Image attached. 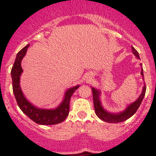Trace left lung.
I'll return each mask as SVG.
<instances>
[{
  "label": "left lung",
  "mask_w": 156,
  "mask_h": 156,
  "mask_svg": "<svg viewBox=\"0 0 156 156\" xmlns=\"http://www.w3.org/2000/svg\"><path fill=\"white\" fill-rule=\"evenodd\" d=\"M131 49L133 54L136 56V57L138 58V59H140L138 52L135 50V48H133V47H132ZM141 75H142L143 78H144V70H143V68H141ZM146 84H144V88H143L142 94H140V96L139 98L137 99V100H136L134 103L130 104V106H129L128 107H127L126 109L123 112H121L120 114L116 115V114H111V113H108L103 109V108L101 106V103H100V99H99L100 92H99L97 90H96L95 88L92 87L93 99H94V108H95L96 114H97V115L98 116L101 120L104 121V122H108V123H119V122H124V121H126L127 119H128L129 118L131 117V116L133 115L136 111H137L138 108L140 107L143 100H144V97L146 94Z\"/></svg>",
  "instance_id": "1"
}]
</instances>
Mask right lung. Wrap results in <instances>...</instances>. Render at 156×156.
Masks as SVG:
<instances>
[{"label":"right lung","mask_w":156,"mask_h":156,"mask_svg":"<svg viewBox=\"0 0 156 156\" xmlns=\"http://www.w3.org/2000/svg\"><path fill=\"white\" fill-rule=\"evenodd\" d=\"M29 44L23 48L17 53L12 68L11 69V76L12 81V91L16 100L17 104L23 113L35 123L44 125H52L59 124L63 122L69 112V101L73 93L79 87L75 86L66 92L65 98L62 103L56 109H41L34 107L27 101L23 95L20 85V78L23 69L21 67V61L26 55Z\"/></svg>","instance_id":"1"}]
</instances>
